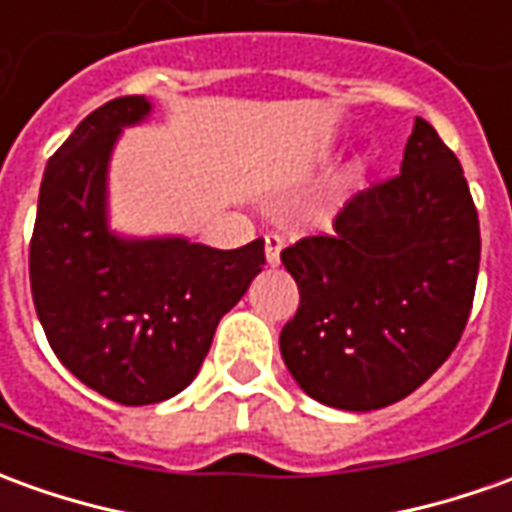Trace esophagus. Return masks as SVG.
<instances>
[{
    "label": "esophagus",
    "instance_id": "esophagus-1",
    "mask_svg": "<svg viewBox=\"0 0 512 512\" xmlns=\"http://www.w3.org/2000/svg\"><path fill=\"white\" fill-rule=\"evenodd\" d=\"M280 252H282L280 235H266V263L268 266H277V263H280Z\"/></svg>",
    "mask_w": 512,
    "mask_h": 512
}]
</instances>
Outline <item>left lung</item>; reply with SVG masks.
Segmentation results:
<instances>
[{"label":"left lung","instance_id":"obj_1","mask_svg":"<svg viewBox=\"0 0 512 512\" xmlns=\"http://www.w3.org/2000/svg\"><path fill=\"white\" fill-rule=\"evenodd\" d=\"M280 257L299 288L280 332L296 385L355 413L405 399L452 355L477 288L480 219L455 152L416 119L402 174Z\"/></svg>","mask_w":512,"mask_h":512}]
</instances>
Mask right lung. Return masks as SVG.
Here are the masks:
<instances>
[{"mask_svg": "<svg viewBox=\"0 0 512 512\" xmlns=\"http://www.w3.org/2000/svg\"><path fill=\"white\" fill-rule=\"evenodd\" d=\"M152 110L146 96H121L80 121L46 163L30 244L32 302L57 360L127 407L194 382L221 316L266 263L263 238L213 249L110 227L113 149Z\"/></svg>", "mask_w": 512, "mask_h": 512, "instance_id": "right-lung-1", "label": "right lung"}]
</instances>
